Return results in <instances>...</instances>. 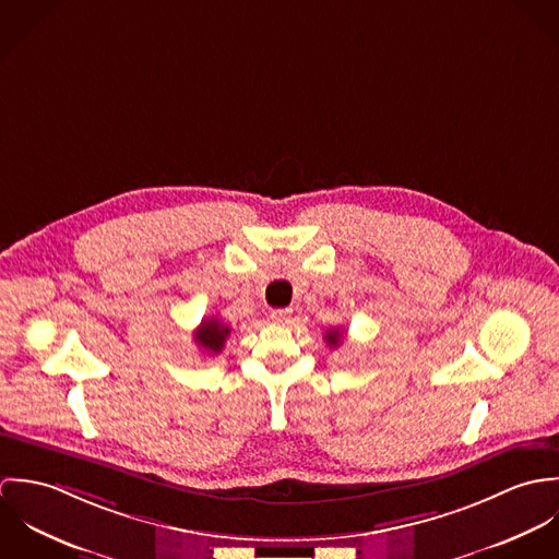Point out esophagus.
I'll return each instance as SVG.
<instances>
[{
  "label": "esophagus",
  "instance_id": "34e87169",
  "mask_svg": "<svg viewBox=\"0 0 559 559\" xmlns=\"http://www.w3.org/2000/svg\"><path fill=\"white\" fill-rule=\"evenodd\" d=\"M290 314H293V310H288V308L286 310H273L271 312V320L277 322V324H286L290 320Z\"/></svg>",
  "mask_w": 559,
  "mask_h": 559
}]
</instances>
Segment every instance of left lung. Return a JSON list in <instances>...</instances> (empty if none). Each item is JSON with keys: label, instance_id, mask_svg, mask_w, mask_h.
<instances>
[{"label": "left lung", "instance_id": "1", "mask_svg": "<svg viewBox=\"0 0 559 559\" xmlns=\"http://www.w3.org/2000/svg\"><path fill=\"white\" fill-rule=\"evenodd\" d=\"M344 331H340V326L337 329H329L326 333H324V342L331 346V348H335V346H340V342H342V335Z\"/></svg>", "mask_w": 559, "mask_h": 559}]
</instances>
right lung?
<instances>
[{"label":"right lung","mask_w":559,"mask_h":559,"mask_svg":"<svg viewBox=\"0 0 559 559\" xmlns=\"http://www.w3.org/2000/svg\"><path fill=\"white\" fill-rule=\"evenodd\" d=\"M228 335H230V326L213 317V319L202 320V324L195 331V342L206 353L217 355L224 348V342Z\"/></svg>","instance_id":"right-lung-1"}]
</instances>
